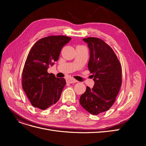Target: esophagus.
Here are the masks:
<instances>
[{
	"instance_id": "34e87169",
	"label": "esophagus",
	"mask_w": 146,
	"mask_h": 146,
	"mask_svg": "<svg viewBox=\"0 0 146 146\" xmlns=\"http://www.w3.org/2000/svg\"><path fill=\"white\" fill-rule=\"evenodd\" d=\"M67 82L69 83H74L78 82V80H75L74 79H73V78L68 79H67Z\"/></svg>"
}]
</instances>
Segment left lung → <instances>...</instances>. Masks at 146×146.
Returning <instances> with one entry per match:
<instances>
[{
	"label": "left lung",
	"mask_w": 146,
	"mask_h": 146,
	"mask_svg": "<svg viewBox=\"0 0 146 146\" xmlns=\"http://www.w3.org/2000/svg\"><path fill=\"white\" fill-rule=\"evenodd\" d=\"M90 50L88 68L95 82L80 97L83 108L92 115L108 111L115 101L122 84V68L110 45L95 37L83 38Z\"/></svg>",
	"instance_id": "obj_1"
}]
</instances>
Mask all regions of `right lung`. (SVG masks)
<instances>
[{
    "label": "right lung",
    "instance_id": "add662e5",
    "mask_svg": "<svg viewBox=\"0 0 146 146\" xmlns=\"http://www.w3.org/2000/svg\"><path fill=\"white\" fill-rule=\"evenodd\" d=\"M71 39L64 35L46 36L29 51L22 71V86L33 106L44 110L59 100L66 80L48 73L47 69L58 60L61 49Z\"/></svg>",
    "mask_w": 146,
    "mask_h": 146
}]
</instances>
